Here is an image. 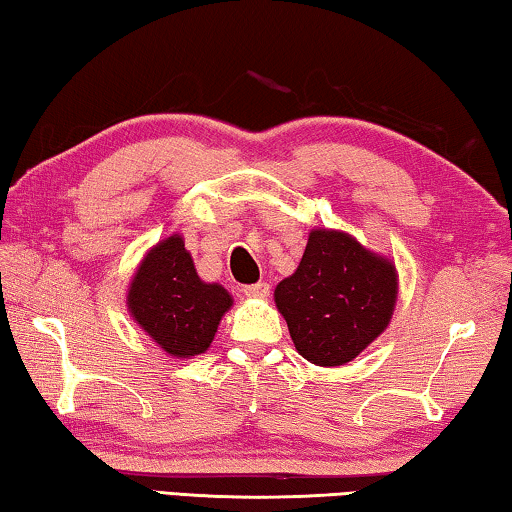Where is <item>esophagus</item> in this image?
<instances>
[{
	"instance_id": "34e87169",
	"label": "esophagus",
	"mask_w": 512,
	"mask_h": 512,
	"mask_svg": "<svg viewBox=\"0 0 512 512\" xmlns=\"http://www.w3.org/2000/svg\"><path fill=\"white\" fill-rule=\"evenodd\" d=\"M268 291H271V284H266V282L248 284V287H244V293L248 298H266Z\"/></svg>"
}]
</instances>
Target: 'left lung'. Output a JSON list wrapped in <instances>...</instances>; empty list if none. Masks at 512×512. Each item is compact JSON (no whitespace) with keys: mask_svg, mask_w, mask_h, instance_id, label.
I'll list each match as a JSON object with an SVG mask.
<instances>
[{"mask_svg":"<svg viewBox=\"0 0 512 512\" xmlns=\"http://www.w3.org/2000/svg\"><path fill=\"white\" fill-rule=\"evenodd\" d=\"M397 271L348 232L311 230L296 273L275 287V305L296 350L316 366H343L391 323Z\"/></svg>","mask_w":512,"mask_h":512,"instance_id":"left-lung-1","label":"left lung"}]
</instances>
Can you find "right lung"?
Masks as SVG:
<instances>
[{
    "mask_svg": "<svg viewBox=\"0 0 512 512\" xmlns=\"http://www.w3.org/2000/svg\"><path fill=\"white\" fill-rule=\"evenodd\" d=\"M126 305L169 357L189 359L210 348L232 296L221 284L203 282L183 237L171 235L137 266Z\"/></svg>",
    "mask_w": 512,
    "mask_h": 512,
    "instance_id": "obj_1",
    "label": "right lung"
}]
</instances>
